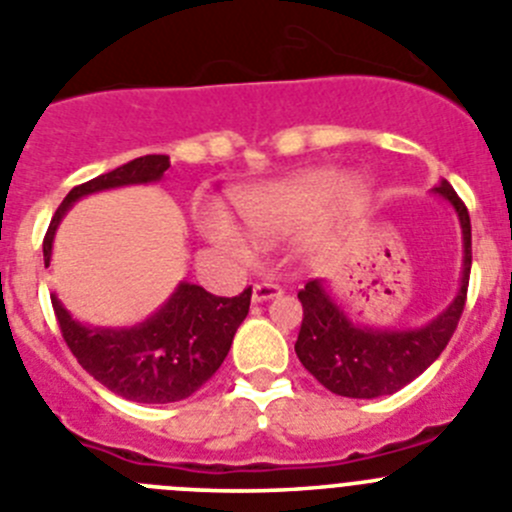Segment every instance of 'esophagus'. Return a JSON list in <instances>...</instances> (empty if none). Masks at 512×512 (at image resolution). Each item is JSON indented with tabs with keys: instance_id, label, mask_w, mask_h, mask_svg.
Returning <instances> with one entry per match:
<instances>
[{
	"instance_id": "obj_1",
	"label": "esophagus",
	"mask_w": 512,
	"mask_h": 512,
	"mask_svg": "<svg viewBox=\"0 0 512 512\" xmlns=\"http://www.w3.org/2000/svg\"><path fill=\"white\" fill-rule=\"evenodd\" d=\"M278 295H283V288L275 283H267V280H262V283H257L255 288H252V300H255V303H265V300L278 298Z\"/></svg>"
}]
</instances>
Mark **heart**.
I'll use <instances>...</instances> for the list:
<instances>
[{
    "label": "heart",
    "instance_id": "obj_1",
    "mask_svg": "<svg viewBox=\"0 0 512 512\" xmlns=\"http://www.w3.org/2000/svg\"><path fill=\"white\" fill-rule=\"evenodd\" d=\"M369 199L371 186L364 176H343L333 166H321L237 191L234 207L260 240L308 229V245L318 247L364 212ZM199 224L204 237L222 252L232 257L250 255L247 234L219 207L202 209Z\"/></svg>",
    "mask_w": 512,
    "mask_h": 512
}]
</instances>
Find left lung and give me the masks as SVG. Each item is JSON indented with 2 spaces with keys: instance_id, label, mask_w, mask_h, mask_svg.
Listing matches in <instances>:
<instances>
[{
  "instance_id": "obj_1",
  "label": "left lung",
  "mask_w": 512,
  "mask_h": 512,
  "mask_svg": "<svg viewBox=\"0 0 512 512\" xmlns=\"http://www.w3.org/2000/svg\"><path fill=\"white\" fill-rule=\"evenodd\" d=\"M432 191L444 202H450L457 212L465 247L460 290L434 321L419 328L358 326L331 298L323 280H308L298 293L303 303V323L295 353L300 364L333 394L348 399L394 394L437 361L460 323L472 267L470 214L450 181L442 179Z\"/></svg>"
}]
</instances>
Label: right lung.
Wrapping results in <instances>:
<instances>
[{
	"instance_id": "add662e5",
	"label": "right lung",
	"mask_w": 512,
	"mask_h": 512,
	"mask_svg": "<svg viewBox=\"0 0 512 512\" xmlns=\"http://www.w3.org/2000/svg\"><path fill=\"white\" fill-rule=\"evenodd\" d=\"M169 156L151 154L70 189L47 227L42 252L50 267L52 240L70 207L95 191L151 184L169 169ZM57 323L78 364L95 381L138 404H169L202 389L227 358L232 338L247 318L252 288L234 298H217L199 285L179 283L151 318L131 328L83 326L52 293Z\"/></svg>"
}]
</instances>
